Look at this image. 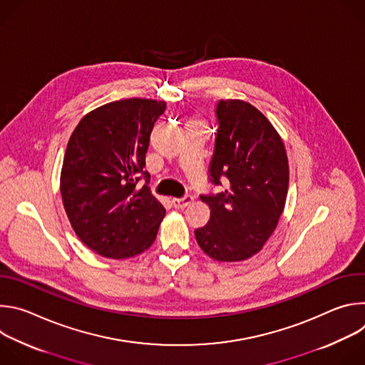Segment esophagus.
Masks as SVG:
<instances>
[{
	"label": "esophagus",
	"mask_w": 365,
	"mask_h": 365,
	"mask_svg": "<svg viewBox=\"0 0 365 365\" xmlns=\"http://www.w3.org/2000/svg\"><path fill=\"white\" fill-rule=\"evenodd\" d=\"M193 202V196L192 195H185L182 197H173L172 199V203L175 207H178V210H182V207L190 205Z\"/></svg>",
	"instance_id": "1"
}]
</instances>
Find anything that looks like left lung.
<instances>
[{"label":"left lung","instance_id":"8db88e82","mask_svg":"<svg viewBox=\"0 0 365 365\" xmlns=\"http://www.w3.org/2000/svg\"><path fill=\"white\" fill-rule=\"evenodd\" d=\"M210 182L227 189L200 195L211 218L195 230L199 247L218 262H241L263 248L277 227L289 187L284 144L251 103L218 101Z\"/></svg>","mask_w":365,"mask_h":365}]
</instances>
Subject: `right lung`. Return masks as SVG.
<instances>
[{"instance_id":"obj_1","label":"right lung","mask_w":365,"mask_h":365,"mask_svg":"<svg viewBox=\"0 0 365 365\" xmlns=\"http://www.w3.org/2000/svg\"><path fill=\"white\" fill-rule=\"evenodd\" d=\"M165 111V101L110 102L86 114L69 138L63 206L79 240L102 257H134L158 235L166 210L151 195L144 168L150 134Z\"/></svg>"}]
</instances>
